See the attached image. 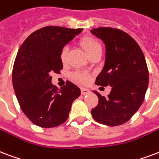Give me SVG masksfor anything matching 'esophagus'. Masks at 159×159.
Listing matches in <instances>:
<instances>
[{"instance_id":"34e87169","label":"esophagus","mask_w":159,"mask_h":159,"mask_svg":"<svg viewBox=\"0 0 159 159\" xmlns=\"http://www.w3.org/2000/svg\"><path fill=\"white\" fill-rule=\"evenodd\" d=\"M81 93H82V95H87L88 93H90V91L87 88H81Z\"/></svg>"}]
</instances>
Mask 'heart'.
<instances>
[{
    "label": "heart",
    "instance_id": "b5f03b06",
    "mask_svg": "<svg viewBox=\"0 0 159 159\" xmlns=\"http://www.w3.org/2000/svg\"><path fill=\"white\" fill-rule=\"evenodd\" d=\"M80 44L82 46L86 52L88 53L89 57L94 54V53L98 52H102V45L101 43L95 38L91 37V36H84L82 38ZM67 54H68V47H64L60 53V58L61 61L62 62H65L67 58ZM72 78L77 82L80 83H86L88 82L90 79V74L86 72V71H75L72 74Z\"/></svg>",
    "mask_w": 159,
    "mask_h": 159
}]
</instances>
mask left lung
<instances>
[{
    "mask_svg": "<svg viewBox=\"0 0 159 159\" xmlns=\"http://www.w3.org/2000/svg\"><path fill=\"white\" fill-rule=\"evenodd\" d=\"M91 32L102 40L106 47L105 65L95 83L112 87L107 97L93 91L98 104L91 113L102 124L122 125L135 114L144 100L148 86L145 57L136 41L122 30L98 27Z\"/></svg>",
    "mask_w": 159,
    "mask_h": 159,
    "instance_id": "1",
    "label": "left lung"
}]
</instances>
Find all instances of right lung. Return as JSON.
<instances>
[{
	"label": "right lung",
	"mask_w": 159,
	"mask_h": 159,
	"mask_svg": "<svg viewBox=\"0 0 159 159\" xmlns=\"http://www.w3.org/2000/svg\"><path fill=\"white\" fill-rule=\"evenodd\" d=\"M82 31L62 26H45L34 31L20 46L16 57L12 83L20 108L28 119L41 128L65 123L71 103L81 94L79 88L66 81L57 88L51 73L62 69L60 53Z\"/></svg>",
	"instance_id": "right-lung-1"
}]
</instances>
